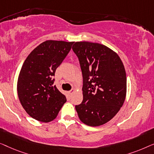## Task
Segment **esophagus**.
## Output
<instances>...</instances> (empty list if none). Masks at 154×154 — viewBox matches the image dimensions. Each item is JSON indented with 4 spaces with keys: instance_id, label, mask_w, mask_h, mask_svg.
Returning a JSON list of instances; mask_svg holds the SVG:
<instances>
[{
    "instance_id": "34e87169",
    "label": "esophagus",
    "mask_w": 154,
    "mask_h": 154,
    "mask_svg": "<svg viewBox=\"0 0 154 154\" xmlns=\"http://www.w3.org/2000/svg\"><path fill=\"white\" fill-rule=\"evenodd\" d=\"M74 91H75V90H74V89H72V90H70V91H69L68 93H69V94H70V95H72V94H73V92H74Z\"/></svg>"
}]
</instances>
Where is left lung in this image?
<instances>
[{
	"mask_svg": "<svg viewBox=\"0 0 154 154\" xmlns=\"http://www.w3.org/2000/svg\"><path fill=\"white\" fill-rule=\"evenodd\" d=\"M72 50L79 59L83 77V100L75 106L79 119L99 126L119 111L126 95V74L117 54L105 45L76 42Z\"/></svg>",
	"mask_w": 154,
	"mask_h": 154,
	"instance_id": "8db88e82",
	"label": "left lung"
}]
</instances>
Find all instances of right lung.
<instances>
[{"label": "right lung", "mask_w": 154, "mask_h": 154, "mask_svg": "<svg viewBox=\"0 0 154 154\" xmlns=\"http://www.w3.org/2000/svg\"><path fill=\"white\" fill-rule=\"evenodd\" d=\"M74 42L47 40L28 56L19 72L17 93L29 116L48 123L57 116L66 98L54 85L56 68L61 64Z\"/></svg>", "instance_id": "1"}]
</instances>
